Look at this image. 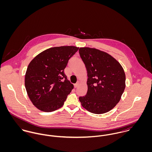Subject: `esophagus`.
Wrapping results in <instances>:
<instances>
[{
	"label": "esophagus",
	"mask_w": 152,
	"mask_h": 152,
	"mask_svg": "<svg viewBox=\"0 0 152 152\" xmlns=\"http://www.w3.org/2000/svg\"><path fill=\"white\" fill-rule=\"evenodd\" d=\"M80 81H78V82L74 85V87H75V88H77V87H78L79 85H80Z\"/></svg>",
	"instance_id": "34e87169"
}]
</instances>
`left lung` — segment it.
<instances>
[{"instance_id":"left-lung-1","label":"left lung","mask_w":152,"mask_h":152,"mask_svg":"<svg viewBox=\"0 0 152 152\" xmlns=\"http://www.w3.org/2000/svg\"><path fill=\"white\" fill-rule=\"evenodd\" d=\"M81 58L87 70L88 91L79 100L88 111L102 114L113 108L119 102L126 87V76L120 63L106 52L81 47Z\"/></svg>"}]
</instances>
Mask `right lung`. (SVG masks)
<instances>
[{
    "label": "right lung",
    "instance_id": "1",
    "mask_svg": "<svg viewBox=\"0 0 152 152\" xmlns=\"http://www.w3.org/2000/svg\"><path fill=\"white\" fill-rule=\"evenodd\" d=\"M78 49L75 46L51 47L39 54L29 63L24 84L30 101L37 108L50 112L63 106L74 88L67 80L64 69Z\"/></svg>",
    "mask_w": 152,
    "mask_h": 152
}]
</instances>
